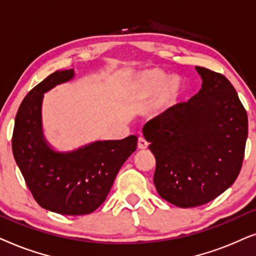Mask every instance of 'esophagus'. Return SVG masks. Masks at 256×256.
Returning <instances> with one entry per match:
<instances>
[{
	"mask_svg": "<svg viewBox=\"0 0 256 256\" xmlns=\"http://www.w3.org/2000/svg\"><path fill=\"white\" fill-rule=\"evenodd\" d=\"M148 142H146V139L144 137L138 138V148L145 150V148H148Z\"/></svg>",
	"mask_w": 256,
	"mask_h": 256,
	"instance_id": "1",
	"label": "esophagus"
}]
</instances>
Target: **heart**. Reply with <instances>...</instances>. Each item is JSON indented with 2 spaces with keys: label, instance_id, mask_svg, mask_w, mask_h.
Here are the masks:
<instances>
[{
  "label": "heart",
  "instance_id": "1",
  "mask_svg": "<svg viewBox=\"0 0 256 256\" xmlns=\"http://www.w3.org/2000/svg\"><path fill=\"white\" fill-rule=\"evenodd\" d=\"M182 82L179 78H172L162 70L154 69L139 74L134 83V91L139 97H152L160 94L159 103L162 106H168L174 103L182 92Z\"/></svg>",
  "mask_w": 256,
  "mask_h": 256
}]
</instances>
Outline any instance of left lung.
<instances>
[{
	"mask_svg": "<svg viewBox=\"0 0 256 256\" xmlns=\"http://www.w3.org/2000/svg\"><path fill=\"white\" fill-rule=\"evenodd\" d=\"M202 86L188 102L144 125L156 158L159 196L182 208L205 205L232 186L242 168L248 118L224 74L196 68Z\"/></svg>",
	"mask_w": 256,
	"mask_h": 256,
	"instance_id": "1",
	"label": "left lung"
}]
</instances>
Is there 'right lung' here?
<instances>
[{
    "label": "right lung",
    "instance_id": "obj_1",
    "mask_svg": "<svg viewBox=\"0 0 256 256\" xmlns=\"http://www.w3.org/2000/svg\"><path fill=\"white\" fill-rule=\"evenodd\" d=\"M72 77V69L56 71L29 91L17 111L12 145L40 207L62 216H85L105 202L122 165L137 148V137L96 142L68 153L51 150L40 124L43 94Z\"/></svg>",
    "mask_w": 256,
    "mask_h": 256
}]
</instances>
